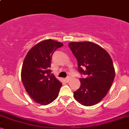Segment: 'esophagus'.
<instances>
[{
	"label": "esophagus",
	"mask_w": 129,
	"mask_h": 129,
	"mask_svg": "<svg viewBox=\"0 0 129 129\" xmlns=\"http://www.w3.org/2000/svg\"><path fill=\"white\" fill-rule=\"evenodd\" d=\"M70 77H66V79H65V81H66V83H69V81L70 80Z\"/></svg>",
	"instance_id": "obj_1"
}]
</instances>
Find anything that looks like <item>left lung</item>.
<instances>
[{
	"mask_svg": "<svg viewBox=\"0 0 129 129\" xmlns=\"http://www.w3.org/2000/svg\"><path fill=\"white\" fill-rule=\"evenodd\" d=\"M69 47L76 58L79 72L87 75L80 79L81 86L73 92L74 98L85 106L96 105L105 98L113 82L115 70L112 58L91 42H70Z\"/></svg>",
	"mask_w": 129,
	"mask_h": 129,
	"instance_id": "obj_1",
	"label": "left lung"
}]
</instances>
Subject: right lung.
Segmentation results:
<instances>
[{
    "instance_id": "obj_1",
    "label": "right lung",
    "mask_w": 129,
    "mask_h": 129,
    "mask_svg": "<svg viewBox=\"0 0 129 129\" xmlns=\"http://www.w3.org/2000/svg\"><path fill=\"white\" fill-rule=\"evenodd\" d=\"M63 44L52 39L36 44L26 54L21 78L26 91L36 103L49 105L58 97L62 83L51 74L52 56Z\"/></svg>"
}]
</instances>
